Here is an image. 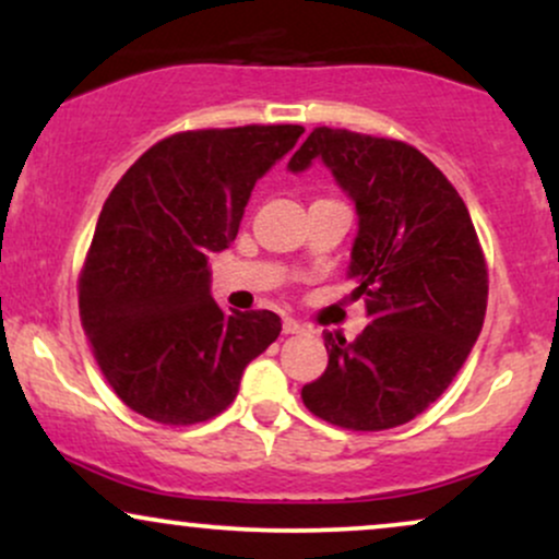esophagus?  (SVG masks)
Segmentation results:
<instances>
[{
	"label": "esophagus",
	"mask_w": 559,
	"mask_h": 559,
	"mask_svg": "<svg viewBox=\"0 0 559 559\" xmlns=\"http://www.w3.org/2000/svg\"><path fill=\"white\" fill-rule=\"evenodd\" d=\"M284 333H305V325H301L299 320L286 318V320H284Z\"/></svg>",
	"instance_id": "34e87169"
}]
</instances>
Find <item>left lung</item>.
Returning <instances> with one entry per match:
<instances>
[{"instance_id":"8db88e82","label":"left lung","mask_w":559,"mask_h":559,"mask_svg":"<svg viewBox=\"0 0 559 559\" xmlns=\"http://www.w3.org/2000/svg\"><path fill=\"white\" fill-rule=\"evenodd\" d=\"M316 159L355 202L346 275L370 323L355 342L325 333L329 368L301 402L333 426L386 431L439 400L471 355L489 297L484 252L465 202L415 146L323 126L288 170Z\"/></svg>"}]
</instances>
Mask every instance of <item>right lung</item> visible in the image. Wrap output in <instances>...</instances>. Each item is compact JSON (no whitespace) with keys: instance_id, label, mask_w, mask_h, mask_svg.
<instances>
[{"instance_id":"right-lung-1","label":"right lung","mask_w":559,"mask_h":559,"mask_svg":"<svg viewBox=\"0 0 559 559\" xmlns=\"http://www.w3.org/2000/svg\"><path fill=\"white\" fill-rule=\"evenodd\" d=\"M301 126L183 131L157 141L115 186L79 284L83 331L133 413L191 426L236 400L243 368L281 333L271 310L223 312L210 254L239 234L258 178Z\"/></svg>"}]
</instances>
